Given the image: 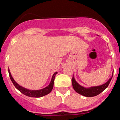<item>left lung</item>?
Instances as JSON below:
<instances>
[{"instance_id": "1", "label": "left lung", "mask_w": 120, "mask_h": 120, "mask_svg": "<svg viewBox=\"0 0 120 120\" xmlns=\"http://www.w3.org/2000/svg\"><path fill=\"white\" fill-rule=\"evenodd\" d=\"M113 75V73L112 74V76L109 79V80L105 83L103 84L100 86L90 87L89 88L84 87L79 85L75 80L74 77H73L72 79H71L73 87L77 93L82 95L86 96V97H93V96H96L99 94L108 86L112 78Z\"/></svg>"}]
</instances>
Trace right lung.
<instances>
[{
  "label": "right lung",
  "instance_id": "add662e5",
  "mask_svg": "<svg viewBox=\"0 0 120 120\" xmlns=\"http://www.w3.org/2000/svg\"><path fill=\"white\" fill-rule=\"evenodd\" d=\"M8 73L9 74V77L11 78V80L12 82L15 87L18 90H19L21 93H22L23 94L27 96H29V97H33V98H40L43 96L49 94V93H50L51 92V91L53 89V83H54V80L55 78L56 74L57 73V72H55L52 75V77L51 81L50 83L49 84V85L48 86H47L46 87L44 88V89H41V90H28V89H25V88L21 86L20 85H19V84L17 83V82L14 80L13 77H12L11 74L9 69H8Z\"/></svg>",
  "mask_w": 120,
  "mask_h": 120
}]
</instances>
